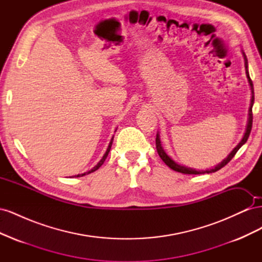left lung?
<instances>
[{"label": "left lung", "instance_id": "1", "mask_svg": "<svg viewBox=\"0 0 262 262\" xmlns=\"http://www.w3.org/2000/svg\"><path fill=\"white\" fill-rule=\"evenodd\" d=\"M243 55H244V60H245V70H246V76H247V80L250 86V90H251V99H250V107H249V112H248V120H247V125H246V130L244 133V137L241 140V142L238 144H237L231 153L227 155L226 158H224L223 161L221 163H219L217 165L214 166L212 168H208L205 170H199V169H195V168H191V167H188V166H184V165H180L177 162H175L172 160V158L165 152L162 143H161V139H160V133L157 132L156 134V149H157V153L160 155V157L163 160V162L168 166L169 168H171L172 170L181 172V173H188V175H200V173H210V172H215L219 169H221L222 167H224V166L232 160V158L235 156V154L237 153V150H238L246 142H247L248 138H249V134L251 131V126H252V106H253V102H255V93H253V85H252V81L250 80V76H249V72H248V60L246 58V54L243 51Z\"/></svg>", "mask_w": 262, "mask_h": 262}]
</instances>
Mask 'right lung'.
I'll use <instances>...</instances> for the list:
<instances>
[{"instance_id": "1", "label": "right lung", "mask_w": 262, "mask_h": 262, "mask_svg": "<svg viewBox=\"0 0 262 262\" xmlns=\"http://www.w3.org/2000/svg\"><path fill=\"white\" fill-rule=\"evenodd\" d=\"M113 141H114V137L112 138V140H110V142H109V145H108V147H107L106 153L104 154V156H102V158H101V160L98 162V164H97L96 166H94V167H93L91 170L86 171V172H84V173H78V175H76L75 177H82V176H85V175H89V173H91V172H93V171H95V170H97V169L100 167V166H101L102 164H104L105 160L107 158L108 153H109V150H110V148H112V145H113Z\"/></svg>"}]
</instances>
